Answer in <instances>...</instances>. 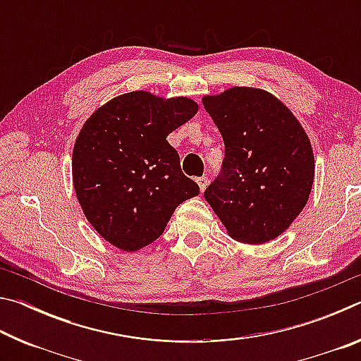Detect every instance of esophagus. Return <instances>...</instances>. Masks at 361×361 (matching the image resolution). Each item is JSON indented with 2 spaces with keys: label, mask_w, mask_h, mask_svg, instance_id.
<instances>
[{
  "label": "esophagus",
  "mask_w": 361,
  "mask_h": 361,
  "mask_svg": "<svg viewBox=\"0 0 361 361\" xmlns=\"http://www.w3.org/2000/svg\"><path fill=\"white\" fill-rule=\"evenodd\" d=\"M195 181H197L200 191H204L207 185H209V178H207V176H199V178H195Z\"/></svg>",
  "instance_id": "esophagus-1"
}]
</instances>
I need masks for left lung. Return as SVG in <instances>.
<instances>
[{
  "mask_svg": "<svg viewBox=\"0 0 361 361\" xmlns=\"http://www.w3.org/2000/svg\"><path fill=\"white\" fill-rule=\"evenodd\" d=\"M202 103L224 142L223 166L205 189V200L232 239L250 245L276 239L312 189L315 162L307 133L266 90L232 87Z\"/></svg>",
  "mask_w": 361,
  "mask_h": 361,
  "instance_id": "left-lung-1",
  "label": "left lung"
}]
</instances>
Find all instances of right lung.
<instances>
[{
    "label": "right lung",
    "mask_w": 361,
    "mask_h": 361,
    "mask_svg": "<svg viewBox=\"0 0 361 361\" xmlns=\"http://www.w3.org/2000/svg\"><path fill=\"white\" fill-rule=\"evenodd\" d=\"M186 97L145 90L109 100L82 126L73 149V185L103 239L137 252L159 239L176 207L199 194L167 135L197 113Z\"/></svg>",
    "instance_id": "1"
}]
</instances>
